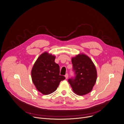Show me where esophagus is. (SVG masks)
<instances>
[{"label":"esophagus","instance_id":"1","mask_svg":"<svg viewBox=\"0 0 124 124\" xmlns=\"http://www.w3.org/2000/svg\"><path fill=\"white\" fill-rule=\"evenodd\" d=\"M68 75L67 73H66L65 75V77L66 79H67L68 78Z\"/></svg>","mask_w":124,"mask_h":124}]
</instances>
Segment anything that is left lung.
<instances>
[{
    "label": "left lung",
    "mask_w": 124,
    "mask_h": 124,
    "mask_svg": "<svg viewBox=\"0 0 124 124\" xmlns=\"http://www.w3.org/2000/svg\"><path fill=\"white\" fill-rule=\"evenodd\" d=\"M74 77L68 79L73 92L78 95H85L93 89L97 77V72L91 59L84 54L72 58Z\"/></svg>",
    "instance_id": "obj_1"
}]
</instances>
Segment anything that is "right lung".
Listing matches in <instances>:
<instances>
[{"instance_id":"obj_1","label":"right lung","mask_w":124,"mask_h":124,"mask_svg":"<svg viewBox=\"0 0 124 124\" xmlns=\"http://www.w3.org/2000/svg\"><path fill=\"white\" fill-rule=\"evenodd\" d=\"M56 57L45 52L34 63L31 70V78L37 90L43 94L56 91L60 82L65 79L60 75V66L54 62Z\"/></svg>"}]
</instances>
